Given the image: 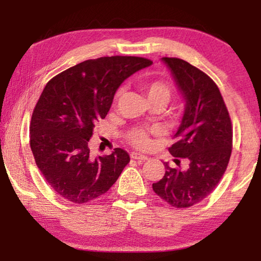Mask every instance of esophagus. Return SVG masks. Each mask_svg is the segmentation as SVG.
Instances as JSON below:
<instances>
[{
    "mask_svg": "<svg viewBox=\"0 0 261 261\" xmlns=\"http://www.w3.org/2000/svg\"><path fill=\"white\" fill-rule=\"evenodd\" d=\"M130 156H132V158H133V159H137V160H142V162H145V160H147V159H148V156H147V155L140 154V153H135V152L132 153Z\"/></svg>",
    "mask_w": 261,
    "mask_h": 261,
    "instance_id": "obj_1",
    "label": "esophagus"
}]
</instances>
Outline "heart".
<instances>
[{
	"instance_id": "1",
	"label": "heart",
	"mask_w": 261,
	"mask_h": 261,
	"mask_svg": "<svg viewBox=\"0 0 261 261\" xmlns=\"http://www.w3.org/2000/svg\"><path fill=\"white\" fill-rule=\"evenodd\" d=\"M144 90L147 95L148 101L151 103H163L166 105L172 96V89L167 83L163 81H152L144 85ZM122 94V89H120L115 95V101ZM159 130L155 127H135L128 132L127 139L134 147L139 149L148 148L152 144L151 137L156 135Z\"/></svg>"
}]
</instances>
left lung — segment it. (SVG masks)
<instances>
[{"label":"left lung","mask_w":261,"mask_h":261,"mask_svg":"<svg viewBox=\"0 0 261 261\" xmlns=\"http://www.w3.org/2000/svg\"><path fill=\"white\" fill-rule=\"evenodd\" d=\"M187 99L183 120L169 148L177 165L188 160L187 170L165 163V174L153 191L178 209L190 208L215 190L226 172L233 147L229 113L215 82L202 70L179 58H163Z\"/></svg>","instance_id":"left-lung-1"}]
</instances>
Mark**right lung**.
<instances>
[{
	"instance_id": "obj_1",
	"label": "right lung",
	"mask_w": 261,
	"mask_h": 261,
	"mask_svg": "<svg viewBox=\"0 0 261 261\" xmlns=\"http://www.w3.org/2000/svg\"><path fill=\"white\" fill-rule=\"evenodd\" d=\"M151 64L142 57H101L77 64L46 84L32 114L30 144L42 177L60 197L78 204L97 198L130 162L122 148L94 159L89 140L121 83Z\"/></svg>"
}]
</instances>
